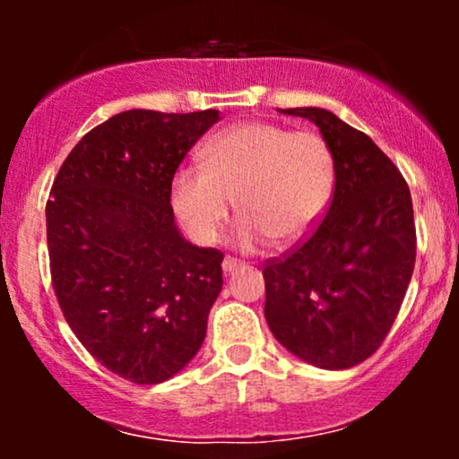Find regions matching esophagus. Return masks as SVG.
Instances as JSON below:
<instances>
[{
    "label": "esophagus",
    "instance_id": "1",
    "mask_svg": "<svg viewBox=\"0 0 459 459\" xmlns=\"http://www.w3.org/2000/svg\"><path fill=\"white\" fill-rule=\"evenodd\" d=\"M237 267H241V263L237 261V259H230V256H226V259L222 261V270H224V273H230V272H235Z\"/></svg>",
    "mask_w": 459,
    "mask_h": 459
}]
</instances>
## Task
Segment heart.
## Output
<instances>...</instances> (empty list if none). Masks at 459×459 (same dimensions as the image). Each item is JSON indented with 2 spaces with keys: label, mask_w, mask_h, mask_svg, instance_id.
<instances>
[{
  "label": "heart",
  "mask_w": 459,
  "mask_h": 459,
  "mask_svg": "<svg viewBox=\"0 0 459 459\" xmlns=\"http://www.w3.org/2000/svg\"><path fill=\"white\" fill-rule=\"evenodd\" d=\"M200 157L203 168H183L172 178V207L204 246L218 241L235 198L244 215L237 247L296 244L319 222L334 187V155L315 131L252 120L220 131Z\"/></svg>",
  "instance_id": "heart-1"
}]
</instances>
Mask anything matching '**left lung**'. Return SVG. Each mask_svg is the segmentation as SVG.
<instances>
[{
    "label": "left lung",
    "mask_w": 459,
    "mask_h": 459,
    "mask_svg": "<svg viewBox=\"0 0 459 459\" xmlns=\"http://www.w3.org/2000/svg\"><path fill=\"white\" fill-rule=\"evenodd\" d=\"M308 118L334 155V194L313 235L265 263V319L284 350L308 365H360L391 330L414 272L412 198L376 142L321 108Z\"/></svg>",
    "instance_id": "8db88e82"
}]
</instances>
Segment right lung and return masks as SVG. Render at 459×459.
Returning <instances> with one entry per match:
<instances>
[{"mask_svg": "<svg viewBox=\"0 0 459 459\" xmlns=\"http://www.w3.org/2000/svg\"><path fill=\"white\" fill-rule=\"evenodd\" d=\"M218 109H129L68 152L47 203L51 281L66 324L105 368L160 384L196 356L222 291V252L189 244L170 204L178 163Z\"/></svg>", "mask_w": 459, "mask_h": 459, "instance_id": "1", "label": "right lung"}]
</instances>
